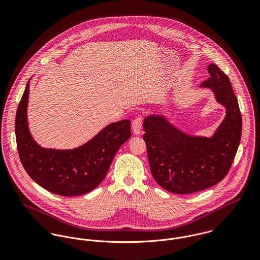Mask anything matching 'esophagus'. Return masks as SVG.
Segmentation results:
<instances>
[{
  "label": "esophagus",
  "mask_w": 260,
  "mask_h": 260,
  "mask_svg": "<svg viewBox=\"0 0 260 260\" xmlns=\"http://www.w3.org/2000/svg\"><path fill=\"white\" fill-rule=\"evenodd\" d=\"M141 129H142V118L141 117H137L136 119L133 120L132 122V130L133 133L135 135H139L141 133Z\"/></svg>",
  "instance_id": "1"
}]
</instances>
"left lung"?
<instances>
[{"instance_id": "obj_1", "label": "left lung", "mask_w": 260, "mask_h": 260, "mask_svg": "<svg viewBox=\"0 0 260 260\" xmlns=\"http://www.w3.org/2000/svg\"><path fill=\"white\" fill-rule=\"evenodd\" d=\"M207 70L210 76L200 87L211 89L226 110L211 137L189 135L161 114H151L143 122L151 173L159 185L172 193H194L220 182L240 143L242 119L230 80L215 64H209Z\"/></svg>"}]
</instances>
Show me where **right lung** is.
<instances>
[{
	"mask_svg": "<svg viewBox=\"0 0 260 260\" xmlns=\"http://www.w3.org/2000/svg\"><path fill=\"white\" fill-rule=\"evenodd\" d=\"M29 93L30 81L15 121L17 148L26 172L41 187L61 196H78L94 190L105 178L117 151L131 137V122L111 123L77 148H43L29 130Z\"/></svg>",
	"mask_w": 260,
	"mask_h": 260,
	"instance_id": "add662e5",
	"label": "right lung"
}]
</instances>
